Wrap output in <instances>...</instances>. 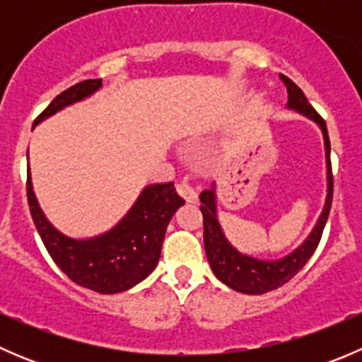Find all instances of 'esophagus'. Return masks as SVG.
<instances>
[{
  "mask_svg": "<svg viewBox=\"0 0 362 362\" xmlns=\"http://www.w3.org/2000/svg\"><path fill=\"white\" fill-rule=\"evenodd\" d=\"M177 191L185 202L194 203L196 199H198V192H196V189L192 187L191 184H187V182H180V184H177Z\"/></svg>",
  "mask_w": 362,
  "mask_h": 362,
  "instance_id": "34e87169",
  "label": "esophagus"
}]
</instances>
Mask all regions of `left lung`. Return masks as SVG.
I'll return each instance as SVG.
<instances>
[{
    "label": "left lung",
    "instance_id": "obj_1",
    "mask_svg": "<svg viewBox=\"0 0 362 362\" xmlns=\"http://www.w3.org/2000/svg\"><path fill=\"white\" fill-rule=\"evenodd\" d=\"M280 80L286 83L287 94V108L296 110L313 122L319 124L324 134V147H326V164H327V196L324 203V210L317 221L315 228L310 233L308 238L303 242L301 247H298L289 255L276 261H261V259L250 257V255L242 254L228 242V238L222 233L221 224L217 221V198H215V184L211 189H206L199 194L202 199L203 214V242L204 252H206L208 262H210L211 272L215 273L222 284H226L231 289L238 291L243 294H264L269 291H275L282 287L284 284L289 282L291 279L308 262L312 254L315 252L317 245L322 236L324 226H326L327 217H329L331 203H333V171H331V144L327 136L326 120L313 110L312 105L305 98L303 90L291 78L286 75H280Z\"/></svg>",
    "mask_w": 362,
    "mask_h": 362
}]
</instances>
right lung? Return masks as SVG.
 Segmentation results:
<instances>
[{
    "label": "right lung",
    "instance_id": "1",
    "mask_svg": "<svg viewBox=\"0 0 362 362\" xmlns=\"http://www.w3.org/2000/svg\"><path fill=\"white\" fill-rule=\"evenodd\" d=\"M100 87L101 78L75 83L54 98L52 103L36 117L35 124L82 101ZM25 191L33 222L54 262L69 280L100 294L122 293L154 272L168 224L185 203L175 191L173 182L147 185L115 228L94 238L75 240L57 231L47 221L33 192L29 171Z\"/></svg>",
    "mask_w": 362,
    "mask_h": 362
}]
</instances>
